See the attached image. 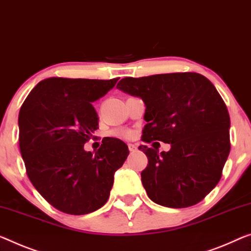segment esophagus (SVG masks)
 I'll return each instance as SVG.
<instances>
[{
	"label": "esophagus",
	"instance_id": "esophagus-1",
	"mask_svg": "<svg viewBox=\"0 0 251 251\" xmlns=\"http://www.w3.org/2000/svg\"><path fill=\"white\" fill-rule=\"evenodd\" d=\"M128 148H129V151L130 152H134L137 150V146H134L132 144H129L128 145Z\"/></svg>",
	"mask_w": 251,
	"mask_h": 251
}]
</instances>
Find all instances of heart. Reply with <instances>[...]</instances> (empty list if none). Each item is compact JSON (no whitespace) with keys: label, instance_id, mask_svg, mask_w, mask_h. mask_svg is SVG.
Segmentation results:
<instances>
[{"label":"heart","instance_id":"obj_1","mask_svg":"<svg viewBox=\"0 0 251 251\" xmlns=\"http://www.w3.org/2000/svg\"><path fill=\"white\" fill-rule=\"evenodd\" d=\"M119 134H120V136L123 138H131L133 136V132L131 130H122L119 132Z\"/></svg>","mask_w":251,"mask_h":251}]
</instances>
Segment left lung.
<instances>
[{"mask_svg":"<svg viewBox=\"0 0 251 251\" xmlns=\"http://www.w3.org/2000/svg\"><path fill=\"white\" fill-rule=\"evenodd\" d=\"M117 87L145 103L142 141L171 144L160 153L139 147L148 158L141 182L149 199L173 209L202 201L230 152V117L217 88L198 73L125 77Z\"/></svg>","mask_w":251,"mask_h":251,"instance_id":"8db88e82","label":"left lung"}]
</instances>
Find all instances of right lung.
<instances>
[{"instance_id": "right-lung-1", "label": "right lung", "mask_w": 251, "mask_h": 251, "mask_svg": "<svg viewBox=\"0 0 251 251\" xmlns=\"http://www.w3.org/2000/svg\"><path fill=\"white\" fill-rule=\"evenodd\" d=\"M119 78L50 77L30 92L19 112V145L26 174L46 201L64 213L82 215L106 203L114 173L129 155L120 139L102 140L98 151L84 145L99 129L92 103Z\"/></svg>"}]
</instances>
